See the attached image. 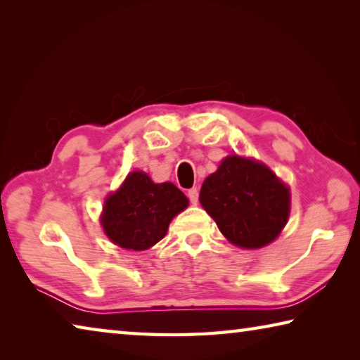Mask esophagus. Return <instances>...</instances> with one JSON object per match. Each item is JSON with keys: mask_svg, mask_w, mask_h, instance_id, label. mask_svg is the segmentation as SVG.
Returning <instances> with one entry per match:
<instances>
[{"mask_svg": "<svg viewBox=\"0 0 360 360\" xmlns=\"http://www.w3.org/2000/svg\"><path fill=\"white\" fill-rule=\"evenodd\" d=\"M187 197H188V200H191V203H193V205L197 203V202H198V188H197V187L188 188Z\"/></svg>", "mask_w": 360, "mask_h": 360, "instance_id": "1", "label": "esophagus"}]
</instances>
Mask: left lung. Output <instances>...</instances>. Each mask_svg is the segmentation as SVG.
Segmentation results:
<instances>
[{
  "label": "left lung",
  "mask_w": 360,
  "mask_h": 360,
  "mask_svg": "<svg viewBox=\"0 0 360 360\" xmlns=\"http://www.w3.org/2000/svg\"><path fill=\"white\" fill-rule=\"evenodd\" d=\"M200 203L230 243L257 249L281 233L289 217V188L259 162L230 155L205 179Z\"/></svg>",
  "instance_id": "left-lung-1"
}]
</instances>
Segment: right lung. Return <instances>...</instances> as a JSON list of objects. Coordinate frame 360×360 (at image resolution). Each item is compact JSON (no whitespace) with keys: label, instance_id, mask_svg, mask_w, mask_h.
<instances>
[{"label":"right lung","instance_id":"1","mask_svg":"<svg viewBox=\"0 0 360 360\" xmlns=\"http://www.w3.org/2000/svg\"><path fill=\"white\" fill-rule=\"evenodd\" d=\"M187 205L186 195L172 182L154 184L146 173L133 172L106 198L101 225L117 246L143 251L167 235L172 219Z\"/></svg>","mask_w":360,"mask_h":360}]
</instances>
